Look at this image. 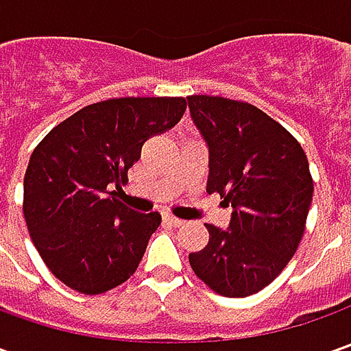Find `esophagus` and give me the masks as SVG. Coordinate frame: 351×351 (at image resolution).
I'll list each match as a JSON object with an SVG mask.
<instances>
[{
	"mask_svg": "<svg viewBox=\"0 0 351 351\" xmlns=\"http://www.w3.org/2000/svg\"><path fill=\"white\" fill-rule=\"evenodd\" d=\"M164 223L169 224V226H182L183 221L178 219V217H173V215H164Z\"/></svg>",
	"mask_w": 351,
	"mask_h": 351,
	"instance_id": "esophagus-1",
	"label": "esophagus"
}]
</instances>
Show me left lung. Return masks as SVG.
I'll return each mask as SVG.
<instances>
[{
	"instance_id": "obj_1",
	"label": "left lung",
	"mask_w": 351,
	"mask_h": 351,
	"mask_svg": "<svg viewBox=\"0 0 351 351\" xmlns=\"http://www.w3.org/2000/svg\"><path fill=\"white\" fill-rule=\"evenodd\" d=\"M191 119L209 146L207 193L232 207L226 230L189 254L195 276L223 297H248L276 279L304 234L313 201L308 160L287 128L244 101L189 95Z\"/></svg>"
}]
</instances>
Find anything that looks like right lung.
Returning <instances> with one entry per match:
<instances>
[{
  "label": "right lung",
  "instance_id": "add662e5",
  "mask_svg": "<svg viewBox=\"0 0 351 351\" xmlns=\"http://www.w3.org/2000/svg\"><path fill=\"white\" fill-rule=\"evenodd\" d=\"M183 97H117L93 103L54 127L25 171L23 215L43 262L70 289L101 295L125 283L160 226L115 191L142 144L180 123Z\"/></svg>",
  "mask_w": 351,
  "mask_h": 351
}]
</instances>
